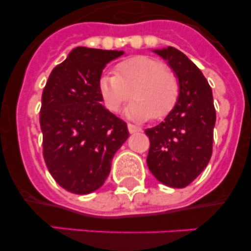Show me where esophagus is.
<instances>
[{
    "mask_svg": "<svg viewBox=\"0 0 251 251\" xmlns=\"http://www.w3.org/2000/svg\"><path fill=\"white\" fill-rule=\"evenodd\" d=\"M128 130H129V133H138L141 132V128L137 127V126H133V124H128Z\"/></svg>",
    "mask_w": 251,
    "mask_h": 251,
    "instance_id": "obj_1",
    "label": "esophagus"
}]
</instances>
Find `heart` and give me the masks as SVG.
<instances>
[{"mask_svg":"<svg viewBox=\"0 0 251 251\" xmlns=\"http://www.w3.org/2000/svg\"><path fill=\"white\" fill-rule=\"evenodd\" d=\"M117 73H104L99 92L109 110L117 112L133 95L126 115L133 121L161 119L174 109L179 94L176 75L154 57L138 55L119 63ZM133 93H131V90Z\"/></svg>","mask_w":251,"mask_h":251,"instance_id":"b5f03b06","label":"heart"}]
</instances>
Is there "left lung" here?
I'll return each mask as SVG.
<instances>
[{
  "label": "left lung",
  "mask_w": 251,
  "mask_h": 251,
  "mask_svg": "<svg viewBox=\"0 0 251 251\" xmlns=\"http://www.w3.org/2000/svg\"><path fill=\"white\" fill-rule=\"evenodd\" d=\"M152 51L166 60L176 75L179 94L165 121L146 129L151 142L147 165L159 182L182 188L211 158L216 122L212 92L200 69L183 52L172 46Z\"/></svg>",
  "instance_id": "8db88e82"
}]
</instances>
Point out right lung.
I'll return each instance as SVG.
<instances>
[{"instance_id":"obj_1","label":"right lung","mask_w":251,"mask_h":251,"mask_svg":"<svg viewBox=\"0 0 251 251\" xmlns=\"http://www.w3.org/2000/svg\"><path fill=\"white\" fill-rule=\"evenodd\" d=\"M124 51L77 46L51 72L41 99L44 158L60 186L76 195L101 187L127 123L101 105L103 69Z\"/></svg>"}]
</instances>
